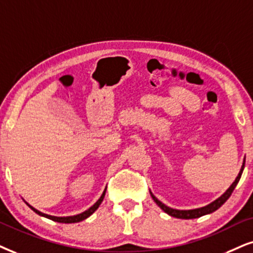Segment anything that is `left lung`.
<instances>
[{"label": "left lung", "mask_w": 253, "mask_h": 253, "mask_svg": "<svg viewBox=\"0 0 253 253\" xmlns=\"http://www.w3.org/2000/svg\"><path fill=\"white\" fill-rule=\"evenodd\" d=\"M244 167H245V159L244 161H243V165H242V168L241 170L238 172V176L236 177V180L232 182V184L230 185V187L226 189V191L223 195H220V196L217 198V200L213 201V202L209 203L208 206L206 207H202V208H197V209H190V210H178V209H172L170 207H167L166 204H164L161 202V201H159L158 198H156L154 195H153L152 191H149L150 193V196H152L153 200H154V202L158 204V206L161 208L162 210L166 213H168L169 216H172V217H176V218H181V219H193V218H198V217L201 216H204V215H208V213H211L213 211H216L218 208H220L224 204L226 201H228V198L231 196L233 189L236 188V185L241 180V176L243 174V170H244Z\"/></svg>", "instance_id": "left-lung-1"}]
</instances>
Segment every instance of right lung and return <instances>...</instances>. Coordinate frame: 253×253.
<instances>
[{"instance_id":"obj_1","label":"right lung","mask_w":253,"mask_h":253,"mask_svg":"<svg viewBox=\"0 0 253 253\" xmlns=\"http://www.w3.org/2000/svg\"><path fill=\"white\" fill-rule=\"evenodd\" d=\"M106 189H107V187L105 188V190H104V193L101 194V196H100V198H99V200L97 201V202H95L93 206H92L91 208H88L87 210H85L84 212H82V213H78V215H75V216H66V217H58V216H51V215H47V213H44V212H41L40 210H37V209H35V208L33 207V206H30V204H29L28 202H24L27 203V206L30 208L31 210H34L35 212L36 213H38V215L40 216H43V217H45V218H49V219H51V220H55V222H58V223H78V222H82V220H84V219H86L87 218V217H89L92 215V213H93L95 210L98 209L99 208V206H100L101 204V202H103V200H104V197H105V194H106Z\"/></svg>"}]
</instances>
